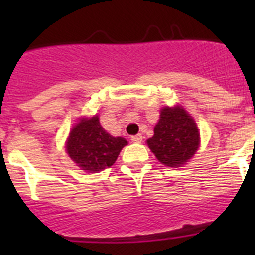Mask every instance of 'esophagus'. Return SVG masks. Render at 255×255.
I'll list each match as a JSON object with an SVG mask.
<instances>
[{
	"label": "esophagus",
	"instance_id": "esophagus-1",
	"mask_svg": "<svg viewBox=\"0 0 255 255\" xmlns=\"http://www.w3.org/2000/svg\"><path fill=\"white\" fill-rule=\"evenodd\" d=\"M131 141L132 143H141L143 141V136L140 134L134 135V136H131Z\"/></svg>",
	"mask_w": 255,
	"mask_h": 255
}]
</instances>
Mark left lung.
I'll list each match as a JSON object with an SVG mask.
<instances>
[{
	"label": "left lung",
	"mask_w": 255,
	"mask_h": 255,
	"mask_svg": "<svg viewBox=\"0 0 255 255\" xmlns=\"http://www.w3.org/2000/svg\"><path fill=\"white\" fill-rule=\"evenodd\" d=\"M148 147L161 163L179 167L193 157L199 147V132L194 120L181 107H166L154 128Z\"/></svg>",
	"instance_id": "obj_1"
}]
</instances>
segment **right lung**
Here are the masks:
<instances>
[{
    "label": "right lung",
    "mask_w": 255,
    "mask_h": 255,
    "mask_svg": "<svg viewBox=\"0 0 255 255\" xmlns=\"http://www.w3.org/2000/svg\"><path fill=\"white\" fill-rule=\"evenodd\" d=\"M126 144L124 138H114L106 132L98 116H94L84 119L73 128L66 149L70 158L82 170L96 172L111 167Z\"/></svg>",
    "instance_id": "add662e5"
}]
</instances>
